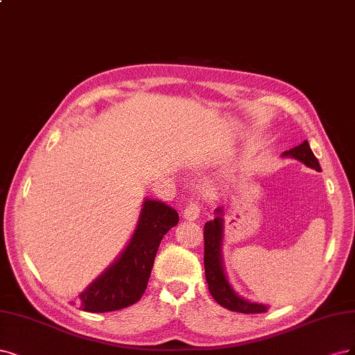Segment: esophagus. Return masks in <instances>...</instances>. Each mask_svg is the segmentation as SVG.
<instances>
[{
	"instance_id": "34e87169",
	"label": "esophagus",
	"mask_w": 355,
	"mask_h": 355,
	"mask_svg": "<svg viewBox=\"0 0 355 355\" xmlns=\"http://www.w3.org/2000/svg\"><path fill=\"white\" fill-rule=\"evenodd\" d=\"M199 214H200V208H199V205L198 203H194V202H189L187 205H186V208H184V212H182V216H184L186 220H196L198 216H199Z\"/></svg>"
}]
</instances>
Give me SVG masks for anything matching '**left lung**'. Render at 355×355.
I'll use <instances>...</instances> for the list:
<instances>
[{
  "instance_id": "1",
  "label": "left lung",
  "mask_w": 355,
  "mask_h": 355,
  "mask_svg": "<svg viewBox=\"0 0 355 355\" xmlns=\"http://www.w3.org/2000/svg\"><path fill=\"white\" fill-rule=\"evenodd\" d=\"M284 157H293L296 161L302 162L305 166L322 171L317 157L308 141H302L291 150L282 153ZM215 218L205 224L203 237H205V277H207L208 289L214 300L223 305L227 310L243 313V314H258L266 313L268 306L264 304L252 302L240 296L233 286L228 282V277L224 268L223 259V243H224V207L215 209Z\"/></svg>"
}]
</instances>
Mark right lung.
Segmentation results:
<instances>
[{
  "label": "right lung",
  "mask_w": 355,
  "mask_h": 355,
  "mask_svg": "<svg viewBox=\"0 0 355 355\" xmlns=\"http://www.w3.org/2000/svg\"><path fill=\"white\" fill-rule=\"evenodd\" d=\"M177 224L178 214L174 208L146 198L128 245L79 293V308L89 313H107L139 301L147 288L161 240Z\"/></svg>",
  "instance_id": "add662e5"
}]
</instances>
